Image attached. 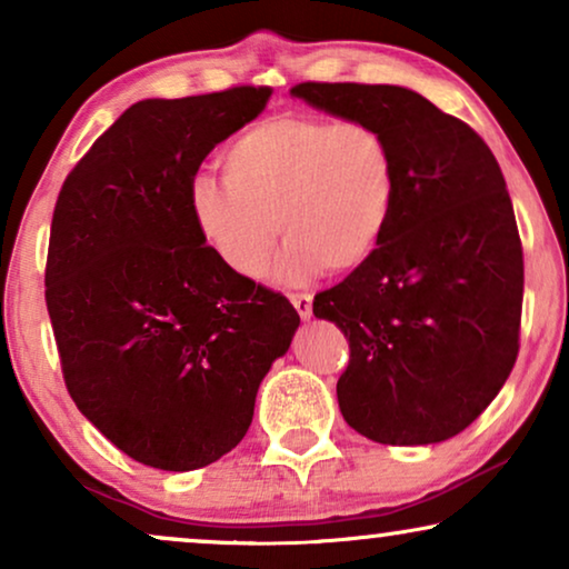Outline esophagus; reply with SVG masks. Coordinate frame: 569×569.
I'll return each mask as SVG.
<instances>
[{
	"label": "esophagus",
	"mask_w": 569,
	"mask_h": 569,
	"mask_svg": "<svg viewBox=\"0 0 569 569\" xmlns=\"http://www.w3.org/2000/svg\"><path fill=\"white\" fill-rule=\"evenodd\" d=\"M290 302L295 306V310L300 313V318L313 316V295H310V292H292Z\"/></svg>",
	"instance_id": "obj_1"
}]
</instances>
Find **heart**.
Returning <instances> with one entry per match:
<instances>
[{
  "mask_svg": "<svg viewBox=\"0 0 569 569\" xmlns=\"http://www.w3.org/2000/svg\"><path fill=\"white\" fill-rule=\"evenodd\" d=\"M220 160L224 181L193 178L189 212L209 251L243 279L267 267L279 228L277 277L300 282L362 269L393 224L399 158L372 123L269 116L232 137Z\"/></svg>",
  "mask_w": 569,
  "mask_h": 569,
  "instance_id": "obj_1",
  "label": "heart"
}]
</instances>
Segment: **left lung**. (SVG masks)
Masks as SVG:
<instances>
[{
    "label": "left lung",
    "instance_id": "8db88e82",
    "mask_svg": "<svg viewBox=\"0 0 569 569\" xmlns=\"http://www.w3.org/2000/svg\"><path fill=\"white\" fill-rule=\"evenodd\" d=\"M295 98L386 131L399 207L378 253L316 295L349 365L347 425L383 446H430L466 430L520 349L523 246L495 154L469 123L396 84L300 82Z\"/></svg>",
    "mask_w": 569,
    "mask_h": 569
}]
</instances>
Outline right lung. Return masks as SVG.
<instances>
[{
	"label": "right lung",
	"instance_id": "obj_1",
	"mask_svg": "<svg viewBox=\"0 0 569 569\" xmlns=\"http://www.w3.org/2000/svg\"><path fill=\"white\" fill-rule=\"evenodd\" d=\"M271 88L139 100L77 162L53 207L46 308L77 409L134 461L214 463L300 326L282 292L224 267L189 212L201 160Z\"/></svg>",
	"mask_w": 569,
	"mask_h": 569
}]
</instances>
